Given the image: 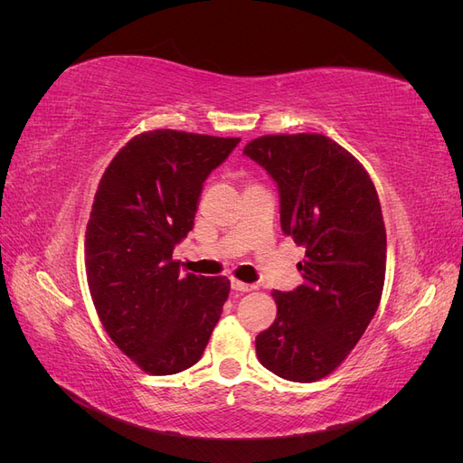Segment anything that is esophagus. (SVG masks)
Returning a JSON list of instances; mask_svg holds the SVG:
<instances>
[{
    "instance_id": "34e87169",
    "label": "esophagus",
    "mask_w": 463,
    "mask_h": 463,
    "mask_svg": "<svg viewBox=\"0 0 463 463\" xmlns=\"http://www.w3.org/2000/svg\"><path fill=\"white\" fill-rule=\"evenodd\" d=\"M255 286H250V284H245V282H240V279H232V289H235V291H250L253 289Z\"/></svg>"
}]
</instances>
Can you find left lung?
Listing matches in <instances>:
<instances>
[{
  "mask_svg": "<svg viewBox=\"0 0 463 463\" xmlns=\"http://www.w3.org/2000/svg\"><path fill=\"white\" fill-rule=\"evenodd\" d=\"M243 154L274 179L282 232L305 247V282L272 291L278 313L257 335V357L286 381L313 383L349 355L381 303V203L365 167L325 135H266Z\"/></svg>",
  "mask_w": 463,
  "mask_h": 463,
  "instance_id": "left-lung-1",
  "label": "left lung"
}]
</instances>
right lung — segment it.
<instances>
[{"label":"right lung","instance_id":"right-lung-1","mask_svg":"<svg viewBox=\"0 0 463 463\" xmlns=\"http://www.w3.org/2000/svg\"><path fill=\"white\" fill-rule=\"evenodd\" d=\"M241 138L141 133L109 162L87 223L90 296L109 338L150 374L203 357L230 279L179 274L174 249L194 226L203 184Z\"/></svg>","mask_w":463,"mask_h":463}]
</instances>
